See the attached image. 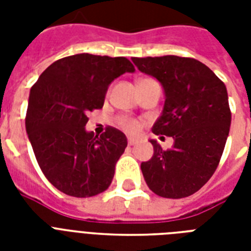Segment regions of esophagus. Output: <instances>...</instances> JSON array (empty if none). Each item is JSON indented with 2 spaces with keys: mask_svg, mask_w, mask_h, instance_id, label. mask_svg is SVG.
<instances>
[{
  "mask_svg": "<svg viewBox=\"0 0 251 251\" xmlns=\"http://www.w3.org/2000/svg\"><path fill=\"white\" fill-rule=\"evenodd\" d=\"M127 142H129L130 146H134V145H137V143H138V139H137V138L130 137L129 139H127Z\"/></svg>",
  "mask_w": 251,
  "mask_h": 251,
  "instance_id": "1",
  "label": "esophagus"
}]
</instances>
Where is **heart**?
I'll return each mask as SVG.
<instances>
[{"label": "heart", "instance_id": "obj_1", "mask_svg": "<svg viewBox=\"0 0 251 251\" xmlns=\"http://www.w3.org/2000/svg\"><path fill=\"white\" fill-rule=\"evenodd\" d=\"M121 125L124 129H126L127 131H130V133H133V131H135V130L138 129V122L134 121V120H130V118H122Z\"/></svg>", "mask_w": 251, "mask_h": 251}]
</instances>
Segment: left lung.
<instances>
[{
  "mask_svg": "<svg viewBox=\"0 0 251 251\" xmlns=\"http://www.w3.org/2000/svg\"><path fill=\"white\" fill-rule=\"evenodd\" d=\"M131 61L160 82L164 108L152 131L173 138L167 151L150 139L153 155L141 164L143 177L160 197H189L214 175L226 147L232 118L226 84L194 58L133 57Z\"/></svg>",
  "mask_w": 251,
  "mask_h": 251,
  "instance_id": "left-lung-1",
  "label": "left lung"
}]
</instances>
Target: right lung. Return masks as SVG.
<instances>
[{
    "label": "right lung",
    "instance_id": "right-lung-1",
    "mask_svg": "<svg viewBox=\"0 0 251 251\" xmlns=\"http://www.w3.org/2000/svg\"><path fill=\"white\" fill-rule=\"evenodd\" d=\"M134 72L125 57L80 53L53 62L29 91L27 135L45 177L65 194L94 197L112 182L127 139L114 127L95 137L87 113L102 108L114 79Z\"/></svg>",
    "mask_w": 251,
    "mask_h": 251
}]
</instances>
